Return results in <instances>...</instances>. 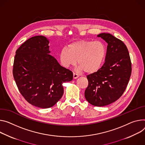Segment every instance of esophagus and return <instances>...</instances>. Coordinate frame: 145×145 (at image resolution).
Wrapping results in <instances>:
<instances>
[{
  "label": "esophagus",
  "instance_id": "1",
  "mask_svg": "<svg viewBox=\"0 0 145 145\" xmlns=\"http://www.w3.org/2000/svg\"><path fill=\"white\" fill-rule=\"evenodd\" d=\"M78 77H79V75H78V74H77V73H73V78H78Z\"/></svg>",
  "mask_w": 145,
  "mask_h": 145
}]
</instances>
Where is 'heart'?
<instances>
[{
	"label": "heart",
	"mask_w": 145,
	"mask_h": 145,
	"mask_svg": "<svg viewBox=\"0 0 145 145\" xmlns=\"http://www.w3.org/2000/svg\"><path fill=\"white\" fill-rule=\"evenodd\" d=\"M106 55V47L101 41L81 40L69 44L59 54L61 62L68 68L76 65L87 74L97 72L102 66Z\"/></svg>",
	"instance_id": "b5f03b06"
}]
</instances>
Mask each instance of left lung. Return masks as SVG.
<instances>
[{
    "label": "left lung",
    "instance_id": "8db88e82",
    "mask_svg": "<svg viewBox=\"0 0 145 145\" xmlns=\"http://www.w3.org/2000/svg\"><path fill=\"white\" fill-rule=\"evenodd\" d=\"M108 43L105 62L95 73L87 76L88 85L85 98L91 105L103 106L119 98L124 93L132 71L125 44L110 33L98 35Z\"/></svg>",
    "mask_w": 145,
    "mask_h": 145
}]
</instances>
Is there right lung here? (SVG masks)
I'll return each mask as SVG.
<instances>
[{"label": "right lung", "instance_id": "obj_1", "mask_svg": "<svg viewBox=\"0 0 145 145\" xmlns=\"http://www.w3.org/2000/svg\"><path fill=\"white\" fill-rule=\"evenodd\" d=\"M49 41L36 36L16 51L12 74L21 95L35 106L48 108L61 98L63 83L73 79V73L61 67L49 54Z\"/></svg>", "mask_w": 145, "mask_h": 145}]
</instances>
